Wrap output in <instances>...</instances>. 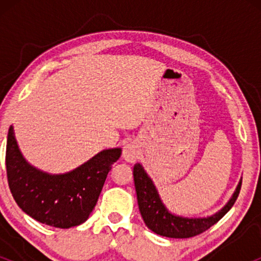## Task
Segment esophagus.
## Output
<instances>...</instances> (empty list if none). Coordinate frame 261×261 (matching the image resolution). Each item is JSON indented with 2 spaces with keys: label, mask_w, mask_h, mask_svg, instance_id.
Returning <instances> with one entry per match:
<instances>
[{
  "label": "esophagus",
  "mask_w": 261,
  "mask_h": 261,
  "mask_svg": "<svg viewBox=\"0 0 261 261\" xmlns=\"http://www.w3.org/2000/svg\"><path fill=\"white\" fill-rule=\"evenodd\" d=\"M122 157L128 163H135L137 158L140 157L139 145L135 142H130L127 145H125L124 149H122Z\"/></svg>",
  "instance_id": "esophagus-1"
}]
</instances>
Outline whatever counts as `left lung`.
<instances>
[{
    "label": "left lung",
    "instance_id": "8db88e82",
    "mask_svg": "<svg viewBox=\"0 0 261 261\" xmlns=\"http://www.w3.org/2000/svg\"><path fill=\"white\" fill-rule=\"evenodd\" d=\"M134 181L139 208L146 226L157 234L168 238H190L205 232L222 218L234 205L242 187V179L228 202L216 214L207 217H182L172 214L162 201L154 182L149 178L142 164L134 166Z\"/></svg>",
    "mask_w": 261,
    "mask_h": 261
}]
</instances>
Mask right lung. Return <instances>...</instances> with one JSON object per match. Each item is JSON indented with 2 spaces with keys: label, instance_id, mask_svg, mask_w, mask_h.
<instances>
[{
  "label": "right lung",
  "instance_id": "add662e5",
  "mask_svg": "<svg viewBox=\"0 0 261 261\" xmlns=\"http://www.w3.org/2000/svg\"><path fill=\"white\" fill-rule=\"evenodd\" d=\"M120 155L119 147L103 149L71 172L50 174L27 162L11 125L6 148L8 185L17 205L32 218L47 226L71 228L89 217L108 173Z\"/></svg>",
  "mask_w": 261,
  "mask_h": 261
}]
</instances>
